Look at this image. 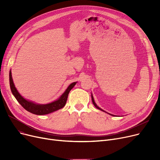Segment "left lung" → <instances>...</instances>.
<instances>
[{"label": "left lung", "mask_w": 160, "mask_h": 160, "mask_svg": "<svg viewBox=\"0 0 160 160\" xmlns=\"http://www.w3.org/2000/svg\"><path fill=\"white\" fill-rule=\"evenodd\" d=\"M91 98H92V102H93V104H94V106H95V107H96V108H97V109H98V110H101V111H103V112H104V110H102L101 108H99L98 106H97L96 103L95 102V100H94V98H93V96H92V95H91Z\"/></svg>", "instance_id": "left-lung-1"}]
</instances>
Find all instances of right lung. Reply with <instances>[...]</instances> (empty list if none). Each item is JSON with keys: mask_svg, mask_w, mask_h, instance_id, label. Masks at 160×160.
Segmentation results:
<instances>
[{"mask_svg": "<svg viewBox=\"0 0 160 160\" xmlns=\"http://www.w3.org/2000/svg\"><path fill=\"white\" fill-rule=\"evenodd\" d=\"M76 83L73 82L67 88L66 91L63 93V95L60 97V98H58L57 100L54 102H52L50 104H36L32 102L28 101L26 99H24L16 89L12 77V72L10 71V89L12 92L13 95L17 99V100L19 102V103L27 111L36 115H46L50 113L54 112L56 110H60V109L64 107L66 104L67 97L70 91L75 86Z\"/></svg>", "mask_w": 160, "mask_h": 160, "instance_id": "obj_1", "label": "right lung"}]
</instances>
